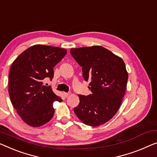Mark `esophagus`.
<instances>
[{
    "label": "esophagus",
    "instance_id": "1",
    "mask_svg": "<svg viewBox=\"0 0 157 157\" xmlns=\"http://www.w3.org/2000/svg\"><path fill=\"white\" fill-rule=\"evenodd\" d=\"M70 94H71V93H66V92L63 93V95H64L65 97H67Z\"/></svg>",
    "mask_w": 157,
    "mask_h": 157
}]
</instances>
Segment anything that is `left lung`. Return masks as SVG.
I'll return each mask as SVG.
<instances>
[{
    "instance_id": "8db88e82",
    "label": "left lung",
    "mask_w": 157,
    "mask_h": 157,
    "mask_svg": "<svg viewBox=\"0 0 157 157\" xmlns=\"http://www.w3.org/2000/svg\"><path fill=\"white\" fill-rule=\"evenodd\" d=\"M71 53L82 67L83 78L90 82L92 94H79L74 112L85 125L96 127L116 115L125 95L128 73L125 63L101 46L71 48Z\"/></svg>"
}]
</instances>
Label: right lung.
<instances>
[{
	"instance_id": "add662e5",
	"label": "right lung",
	"mask_w": 157,
	"mask_h": 157,
	"mask_svg": "<svg viewBox=\"0 0 157 157\" xmlns=\"http://www.w3.org/2000/svg\"><path fill=\"white\" fill-rule=\"evenodd\" d=\"M64 48L36 44L14 60L9 73L8 92L14 108L22 120L32 127L47 123L54 115V101L61 102L45 78H53V67L66 55Z\"/></svg>"
}]
</instances>
